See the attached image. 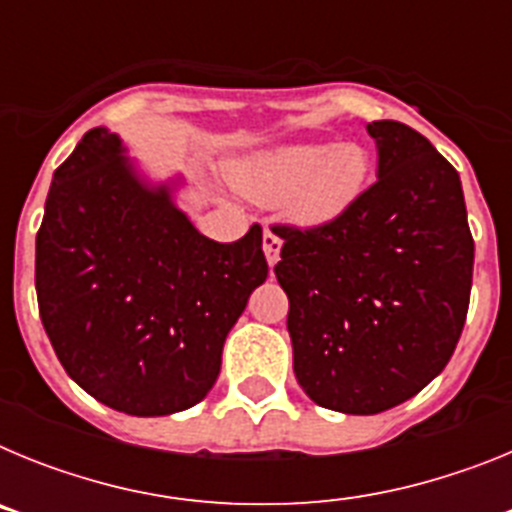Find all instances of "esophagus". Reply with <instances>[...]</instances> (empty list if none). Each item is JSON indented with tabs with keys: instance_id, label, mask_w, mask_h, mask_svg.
<instances>
[{
	"instance_id": "esophagus-1",
	"label": "esophagus",
	"mask_w": 512,
	"mask_h": 512,
	"mask_svg": "<svg viewBox=\"0 0 512 512\" xmlns=\"http://www.w3.org/2000/svg\"><path fill=\"white\" fill-rule=\"evenodd\" d=\"M279 251H282V238H279L274 230L266 228L264 230V253H266V261H269V266L277 264Z\"/></svg>"
}]
</instances>
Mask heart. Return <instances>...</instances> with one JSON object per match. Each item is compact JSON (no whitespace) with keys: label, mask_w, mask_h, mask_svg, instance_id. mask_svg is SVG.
<instances>
[{"label":"heart","mask_w":512,"mask_h":512,"mask_svg":"<svg viewBox=\"0 0 512 512\" xmlns=\"http://www.w3.org/2000/svg\"><path fill=\"white\" fill-rule=\"evenodd\" d=\"M372 156L359 143H297L235 164L230 179L259 202H282L300 225L346 215L364 194Z\"/></svg>","instance_id":"heart-1"}]
</instances>
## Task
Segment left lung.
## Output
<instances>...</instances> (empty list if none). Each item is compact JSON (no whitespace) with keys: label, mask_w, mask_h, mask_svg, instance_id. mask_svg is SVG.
Wrapping results in <instances>:
<instances>
[{"label":"left lung","mask_w":512,"mask_h":512,"mask_svg":"<svg viewBox=\"0 0 512 512\" xmlns=\"http://www.w3.org/2000/svg\"><path fill=\"white\" fill-rule=\"evenodd\" d=\"M377 182L315 228L274 225L295 377L320 408L377 415L449 364L467 320L474 241L454 166L418 130L366 125Z\"/></svg>","instance_id":"left-lung-1"}]
</instances>
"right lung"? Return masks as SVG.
Segmentation results:
<instances>
[{
    "mask_svg": "<svg viewBox=\"0 0 512 512\" xmlns=\"http://www.w3.org/2000/svg\"><path fill=\"white\" fill-rule=\"evenodd\" d=\"M107 128L53 174L35 238L43 328L94 400L153 418L212 390L223 343L266 282L261 225L217 243L189 223L169 184L151 187Z\"/></svg>",
    "mask_w": 512,
    "mask_h": 512,
    "instance_id": "obj_1",
    "label": "right lung"
}]
</instances>
